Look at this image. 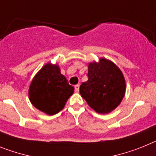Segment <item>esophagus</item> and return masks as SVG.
Segmentation results:
<instances>
[{"instance_id":"obj_1","label":"esophagus","mask_w":156,"mask_h":156,"mask_svg":"<svg viewBox=\"0 0 156 156\" xmlns=\"http://www.w3.org/2000/svg\"><path fill=\"white\" fill-rule=\"evenodd\" d=\"M74 90L76 93H78L79 92V85H75L74 86Z\"/></svg>"}]
</instances>
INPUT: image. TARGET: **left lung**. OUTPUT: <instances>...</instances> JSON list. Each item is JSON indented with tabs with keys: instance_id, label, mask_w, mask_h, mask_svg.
Listing matches in <instances>:
<instances>
[{
	"instance_id": "left-lung-1",
	"label": "left lung",
	"mask_w": 156,
	"mask_h": 156,
	"mask_svg": "<svg viewBox=\"0 0 156 156\" xmlns=\"http://www.w3.org/2000/svg\"><path fill=\"white\" fill-rule=\"evenodd\" d=\"M80 94L97 113L107 114L115 109L124 97L125 78L112 61L101 59L89 63L88 81L80 86Z\"/></svg>"
}]
</instances>
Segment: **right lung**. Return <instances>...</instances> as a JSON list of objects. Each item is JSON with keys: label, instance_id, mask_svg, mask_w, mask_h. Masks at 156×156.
<instances>
[{"label": "right lung", "instance_id": "1", "mask_svg": "<svg viewBox=\"0 0 156 156\" xmlns=\"http://www.w3.org/2000/svg\"><path fill=\"white\" fill-rule=\"evenodd\" d=\"M74 90L61 74L59 67L48 63L41 69L30 84V101L38 110L52 115L63 109Z\"/></svg>", "mask_w": 156, "mask_h": 156}]
</instances>
